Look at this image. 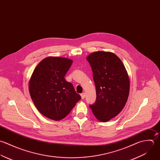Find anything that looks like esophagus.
<instances>
[{
  "label": "esophagus",
  "instance_id": "34e87169",
  "mask_svg": "<svg viewBox=\"0 0 160 160\" xmlns=\"http://www.w3.org/2000/svg\"><path fill=\"white\" fill-rule=\"evenodd\" d=\"M81 98L83 99H84V98H85V96H86V94H85L84 92H83V93H82V94H81Z\"/></svg>",
  "mask_w": 160,
  "mask_h": 160
}]
</instances>
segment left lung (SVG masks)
<instances>
[{
  "label": "left lung",
  "instance_id": "8db88e82",
  "mask_svg": "<svg viewBox=\"0 0 160 160\" xmlns=\"http://www.w3.org/2000/svg\"><path fill=\"white\" fill-rule=\"evenodd\" d=\"M86 59L92 68L97 96L89 107L99 121L106 122L125 106L130 91L128 75L122 61L112 52H94Z\"/></svg>",
  "mask_w": 160,
  "mask_h": 160
}]
</instances>
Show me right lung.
<instances>
[{
  "mask_svg": "<svg viewBox=\"0 0 160 160\" xmlns=\"http://www.w3.org/2000/svg\"><path fill=\"white\" fill-rule=\"evenodd\" d=\"M72 60L50 56L35 68L29 81L31 98L38 110L56 121L66 117L81 99L64 79Z\"/></svg>",
  "mask_w": 160,
  "mask_h": 160,
  "instance_id": "obj_1",
  "label": "right lung"
}]
</instances>
